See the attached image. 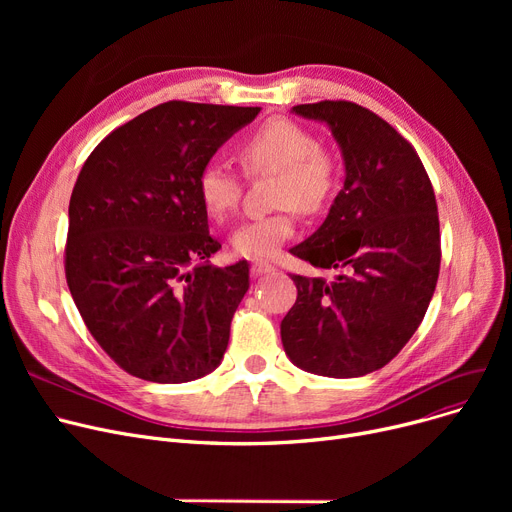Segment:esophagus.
Masks as SVG:
<instances>
[{"mask_svg": "<svg viewBox=\"0 0 512 512\" xmlns=\"http://www.w3.org/2000/svg\"><path fill=\"white\" fill-rule=\"evenodd\" d=\"M276 272V265L270 263V261H255L251 265V274L253 276H263V274H272Z\"/></svg>", "mask_w": 512, "mask_h": 512, "instance_id": "esophagus-1", "label": "esophagus"}]
</instances>
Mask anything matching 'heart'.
Here are the masks:
<instances>
[{"mask_svg":"<svg viewBox=\"0 0 512 512\" xmlns=\"http://www.w3.org/2000/svg\"><path fill=\"white\" fill-rule=\"evenodd\" d=\"M236 157L247 176L274 174L270 203L276 209L240 224L232 234V249L247 259L274 257L297 230V211L317 215L334 199L338 157L290 118L259 124L238 143ZM197 195L209 218L222 222L236 209L242 182L226 166L207 164L197 176Z\"/></svg>","mask_w":512,"mask_h":512,"instance_id":"1","label":"heart"}]
</instances>
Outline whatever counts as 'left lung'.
Returning <instances> with one entry per match:
<instances>
[{
    "label": "left lung",
    "instance_id": "1",
    "mask_svg": "<svg viewBox=\"0 0 512 512\" xmlns=\"http://www.w3.org/2000/svg\"><path fill=\"white\" fill-rule=\"evenodd\" d=\"M294 114L332 128L344 188L326 222L290 253L334 278L290 274L297 303L280 326L294 365L328 378H359L388 365L415 334L440 274L434 186L415 147L353 101H319Z\"/></svg>",
    "mask_w": 512,
    "mask_h": 512
}]
</instances>
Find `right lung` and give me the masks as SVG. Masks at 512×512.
<instances>
[{
    "label": "right lung",
    "mask_w": 512,
    "mask_h": 512,
    "mask_svg": "<svg viewBox=\"0 0 512 512\" xmlns=\"http://www.w3.org/2000/svg\"><path fill=\"white\" fill-rule=\"evenodd\" d=\"M257 114L159 103L107 134L76 178L66 282L91 336L134 378L182 384L222 363L249 263L205 261L222 245L209 234L197 176Z\"/></svg>",
    "instance_id": "obj_1"
}]
</instances>
